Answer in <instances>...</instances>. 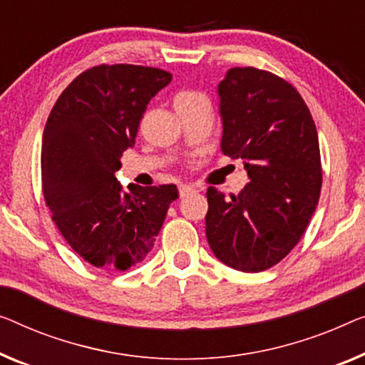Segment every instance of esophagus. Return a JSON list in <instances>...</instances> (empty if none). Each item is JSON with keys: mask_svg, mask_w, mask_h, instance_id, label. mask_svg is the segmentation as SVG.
Masks as SVG:
<instances>
[{"mask_svg": "<svg viewBox=\"0 0 365 365\" xmlns=\"http://www.w3.org/2000/svg\"><path fill=\"white\" fill-rule=\"evenodd\" d=\"M197 192L193 187H190V185H180V188H178V193H180V198L188 197V195H192Z\"/></svg>", "mask_w": 365, "mask_h": 365, "instance_id": "34e87169", "label": "esophagus"}]
</instances>
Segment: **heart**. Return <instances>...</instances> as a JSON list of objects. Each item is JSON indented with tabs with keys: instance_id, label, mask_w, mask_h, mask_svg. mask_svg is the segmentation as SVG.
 Segmentation results:
<instances>
[{
	"instance_id": "b5f03b06",
	"label": "heart",
	"mask_w": 365,
	"mask_h": 365,
	"mask_svg": "<svg viewBox=\"0 0 365 365\" xmlns=\"http://www.w3.org/2000/svg\"><path fill=\"white\" fill-rule=\"evenodd\" d=\"M195 96H200L197 93H180L177 96V100H188V98H195Z\"/></svg>"
}]
</instances>
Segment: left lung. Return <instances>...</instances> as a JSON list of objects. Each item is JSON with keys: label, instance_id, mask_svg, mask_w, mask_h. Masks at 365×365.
<instances>
[{"label": "left lung", "instance_id": "1", "mask_svg": "<svg viewBox=\"0 0 365 365\" xmlns=\"http://www.w3.org/2000/svg\"><path fill=\"white\" fill-rule=\"evenodd\" d=\"M221 150L251 178L231 198L210 187L206 239L222 264L262 272L297 246L317 210L322 159L314 121L284 78L254 67L227 70L217 85Z\"/></svg>", "mask_w": 365, "mask_h": 365}]
</instances>
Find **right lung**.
I'll return each instance as SVG.
<instances>
[{
    "label": "right lung",
    "instance_id": "right-lung-1",
    "mask_svg": "<svg viewBox=\"0 0 365 365\" xmlns=\"http://www.w3.org/2000/svg\"><path fill=\"white\" fill-rule=\"evenodd\" d=\"M172 81L160 68L98 65L58 96L42 135V192L70 247L100 269L128 270L154 246L175 185L118 183L149 101Z\"/></svg>",
    "mask_w": 365,
    "mask_h": 365
}]
</instances>
